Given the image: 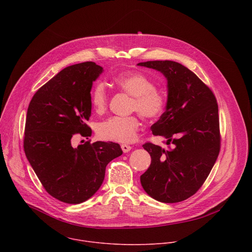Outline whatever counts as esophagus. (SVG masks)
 I'll list each match as a JSON object with an SVG mask.
<instances>
[{
    "instance_id": "1",
    "label": "esophagus",
    "mask_w": 252,
    "mask_h": 252,
    "mask_svg": "<svg viewBox=\"0 0 252 252\" xmlns=\"http://www.w3.org/2000/svg\"><path fill=\"white\" fill-rule=\"evenodd\" d=\"M121 148H122V150H123L124 153H128V152L131 150V147H130V146H127V145H122Z\"/></svg>"
}]
</instances>
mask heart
<instances>
[{"label": "heart", "mask_w": 252, "mask_h": 252, "mask_svg": "<svg viewBox=\"0 0 252 252\" xmlns=\"http://www.w3.org/2000/svg\"><path fill=\"white\" fill-rule=\"evenodd\" d=\"M116 86L126 94L132 96L130 112L138 113L147 121L158 119L166 104V97L162 91L156 88L153 80L138 71L126 73L114 80ZM91 104L96 114H103L109 104V94L102 83L94 85L90 94ZM140 126L137 116L112 117L97 125V135L107 141L130 142L135 139Z\"/></svg>", "instance_id": "1"}]
</instances>
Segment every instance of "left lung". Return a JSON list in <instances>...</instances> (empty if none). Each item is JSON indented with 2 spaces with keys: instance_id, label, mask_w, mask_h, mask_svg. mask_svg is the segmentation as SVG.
I'll return each instance as SVG.
<instances>
[{
  "instance_id": "left-lung-1",
  "label": "left lung",
  "mask_w": 252,
  "mask_h": 252,
  "mask_svg": "<svg viewBox=\"0 0 252 252\" xmlns=\"http://www.w3.org/2000/svg\"><path fill=\"white\" fill-rule=\"evenodd\" d=\"M138 65L158 69L167 79L166 111L152 126L168 149L148 141L152 157L140 183L153 198L165 203L188 199L204 184L220 151L219 105L212 91L187 66L172 61Z\"/></svg>"
}]
</instances>
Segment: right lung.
<instances>
[{"instance_id": "add662e5", "label": "right lung", "mask_w": 252, "mask_h": 252, "mask_svg": "<svg viewBox=\"0 0 252 252\" xmlns=\"http://www.w3.org/2000/svg\"><path fill=\"white\" fill-rule=\"evenodd\" d=\"M102 73L94 62L66 66L41 87L29 104L24 151L47 192L78 204L100 188L105 167L123 155L119 143L86 141L74 148L71 138L89 137L93 82Z\"/></svg>"}]
</instances>
